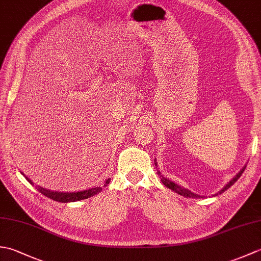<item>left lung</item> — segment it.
I'll use <instances>...</instances> for the list:
<instances>
[{
    "label": "left lung",
    "mask_w": 261,
    "mask_h": 261,
    "mask_svg": "<svg viewBox=\"0 0 261 261\" xmlns=\"http://www.w3.org/2000/svg\"><path fill=\"white\" fill-rule=\"evenodd\" d=\"M154 165L157 166V164H156V162H154ZM245 169H246V166L245 167H243L239 173H238L233 178H232L228 184H226L222 190H221L219 193H216L215 195H219V194H221V193H223V192H225L226 190H228V188H230L232 185L234 184V182L240 178V176L243 174V171H245ZM158 173V175H160V179H162V181H163V184L166 186V187H168V188H170L171 191H174V192H176V193H178L179 195H182V196H185V197H192V198H199L201 196L199 195H197V194H195V193H192L191 191H188V190H186V188H184V187H181V186H179V185H177V184H175L174 181H170L169 179H167V178H165V177H163L162 176V174H160V171L158 170L157 171Z\"/></svg>",
    "instance_id": "1"
}]
</instances>
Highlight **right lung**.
I'll return each instance as SVG.
<instances>
[{"instance_id":"right-lung-1","label":"right lung","mask_w":261,"mask_h":261,"mask_svg":"<svg viewBox=\"0 0 261 261\" xmlns=\"http://www.w3.org/2000/svg\"><path fill=\"white\" fill-rule=\"evenodd\" d=\"M22 175H23V174H22ZM25 178H27L28 181L31 182V184H33V182L29 178H28V177H25ZM110 180H111L110 178L105 180L104 186H107L110 182ZM37 190L40 192L41 194H43L45 196L54 199V201L60 202V203H68V202L81 201V199L88 198V197H91L93 195H95V194H97V193L102 191V187H93V188H90V190H86V191L71 192V193H68V192H66V193H64V192H54V191L47 190V188H43V187H40V186H37Z\"/></svg>"}]
</instances>
